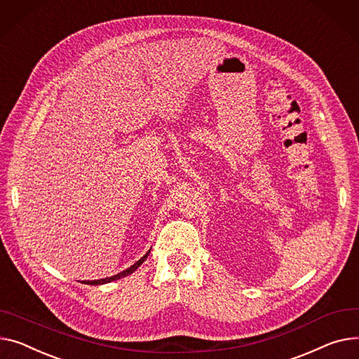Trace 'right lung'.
Returning a JSON list of instances; mask_svg holds the SVG:
<instances>
[{
  "label": "right lung",
  "instance_id": "add662e5",
  "mask_svg": "<svg viewBox=\"0 0 359 359\" xmlns=\"http://www.w3.org/2000/svg\"><path fill=\"white\" fill-rule=\"evenodd\" d=\"M149 254H150V250L146 252V255H142L137 262H134V264H133L131 267H128L127 270H124V271H121V273H118V274H115V276H111V277H107V278H100V280H85V281H82V283H83V284H90V285H100V284H107V283L119 280V278H123V277H127V276L133 274V273L142 264V262H144V261L147 259Z\"/></svg>",
  "mask_w": 359,
  "mask_h": 359
}]
</instances>
